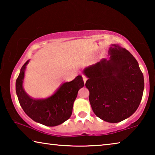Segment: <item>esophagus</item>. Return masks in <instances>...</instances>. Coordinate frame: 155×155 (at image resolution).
<instances>
[{"mask_svg":"<svg viewBox=\"0 0 155 155\" xmlns=\"http://www.w3.org/2000/svg\"><path fill=\"white\" fill-rule=\"evenodd\" d=\"M82 77H83V81H84V83H85V82H86V81H87V77H86L85 75H82Z\"/></svg>","mask_w":155,"mask_h":155,"instance_id":"esophagus-1","label":"esophagus"}]
</instances>
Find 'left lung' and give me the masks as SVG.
Listing matches in <instances>:
<instances>
[{
	"instance_id": "left-lung-1",
	"label": "left lung",
	"mask_w": 155,
	"mask_h": 155,
	"mask_svg": "<svg viewBox=\"0 0 155 155\" xmlns=\"http://www.w3.org/2000/svg\"><path fill=\"white\" fill-rule=\"evenodd\" d=\"M109 59L83 70L85 86L94 114L104 121L120 122L137 109L144 89L143 76L138 62L127 49L112 44Z\"/></svg>"
}]
</instances>
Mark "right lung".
Masks as SVG:
<instances>
[{
  "label": "right lung",
  "mask_w": 155,
  "mask_h": 155,
  "mask_svg": "<svg viewBox=\"0 0 155 155\" xmlns=\"http://www.w3.org/2000/svg\"><path fill=\"white\" fill-rule=\"evenodd\" d=\"M28 62L29 60L23 65L15 82V91L20 106L25 114L36 122L48 127L62 124L71 116L78 91L84 86L82 77L78 75L70 82L63 83L48 98L34 99L23 88L25 70Z\"/></svg>",
  "instance_id": "obj_1"
}]
</instances>
